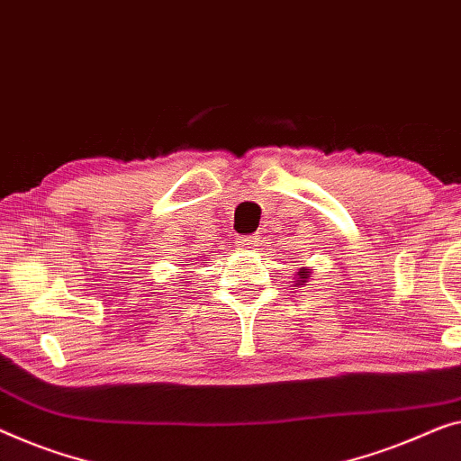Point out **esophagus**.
Wrapping results in <instances>:
<instances>
[{
    "mask_svg": "<svg viewBox=\"0 0 461 461\" xmlns=\"http://www.w3.org/2000/svg\"><path fill=\"white\" fill-rule=\"evenodd\" d=\"M239 245H241L243 249H247V251H253L258 247V239L253 237V235L251 237H243L241 241H239Z\"/></svg>",
    "mask_w": 461,
    "mask_h": 461,
    "instance_id": "1",
    "label": "esophagus"
}]
</instances>
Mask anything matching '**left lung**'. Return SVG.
<instances>
[{
	"label": "left lung",
	"instance_id": "obj_1",
	"mask_svg": "<svg viewBox=\"0 0 461 461\" xmlns=\"http://www.w3.org/2000/svg\"><path fill=\"white\" fill-rule=\"evenodd\" d=\"M310 276H312V270L310 268H299V272L295 275V285L299 286V285H305L310 280Z\"/></svg>",
	"mask_w": 461,
	"mask_h": 461
}]
</instances>
